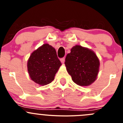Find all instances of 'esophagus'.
I'll use <instances>...</instances> for the list:
<instances>
[{
    "mask_svg": "<svg viewBox=\"0 0 123 123\" xmlns=\"http://www.w3.org/2000/svg\"><path fill=\"white\" fill-rule=\"evenodd\" d=\"M60 60H61V62L62 63V64H64V63L65 62V58H61V59Z\"/></svg>",
    "mask_w": 123,
    "mask_h": 123,
    "instance_id": "1",
    "label": "esophagus"
}]
</instances>
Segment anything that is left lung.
<instances>
[{
  "instance_id": "left-lung-1",
  "label": "left lung",
  "mask_w": 123,
  "mask_h": 123,
  "mask_svg": "<svg viewBox=\"0 0 123 123\" xmlns=\"http://www.w3.org/2000/svg\"><path fill=\"white\" fill-rule=\"evenodd\" d=\"M65 65L75 83L81 86H88L97 79L100 62L91 49L75 45L67 55Z\"/></svg>"
}]
</instances>
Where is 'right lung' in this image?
Wrapping results in <instances>:
<instances>
[{"instance_id":"1","label":"right lung","mask_w":123,"mask_h":123,"mask_svg":"<svg viewBox=\"0 0 123 123\" xmlns=\"http://www.w3.org/2000/svg\"><path fill=\"white\" fill-rule=\"evenodd\" d=\"M61 65L55 49L45 43L30 55L27 62V69L33 81L40 86H45L54 80Z\"/></svg>"}]
</instances>
